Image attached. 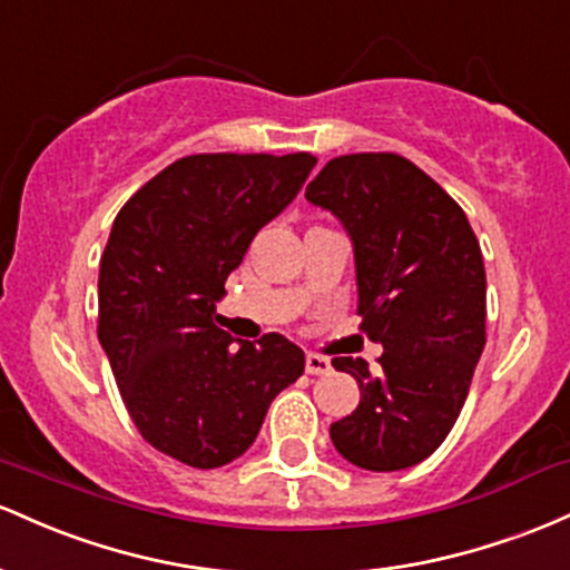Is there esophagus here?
Segmentation results:
<instances>
[{
  "label": "esophagus",
  "instance_id": "34e87169",
  "mask_svg": "<svg viewBox=\"0 0 570 570\" xmlns=\"http://www.w3.org/2000/svg\"><path fill=\"white\" fill-rule=\"evenodd\" d=\"M306 374H315V376L331 374V361L325 355L309 353V355H306Z\"/></svg>",
  "mask_w": 570,
  "mask_h": 570
}]
</instances>
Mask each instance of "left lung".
Here are the masks:
<instances>
[{
	"label": "left lung",
	"mask_w": 570,
	"mask_h": 570,
	"mask_svg": "<svg viewBox=\"0 0 570 570\" xmlns=\"http://www.w3.org/2000/svg\"><path fill=\"white\" fill-rule=\"evenodd\" d=\"M355 247L361 331L385 347L380 371L334 357L361 387L331 425L338 455L366 471H401L439 450L455 425L482 355L488 279L460 204L399 153L331 158L306 185Z\"/></svg>",
	"instance_id": "left-lung-1"
}]
</instances>
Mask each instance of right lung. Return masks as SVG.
Segmentation results:
<instances>
[{"mask_svg":"<svg viewBox=\"0 0 570 570\" xmlns=\"http://www.w3.org/2000/svg\"><path fill=\"white\" fill-rule=\"evenodd\" d=\"M312 153H196L120 207L99 266V334L134 425L194 469L245 455L268 404L304 374L279 334L220 331L215 302L253 236L296 199Z\"/></svg>","mask_w":570,"mask_h":570,"instance_id":"right-lung-1","label":"right lung"}]
</instances>
